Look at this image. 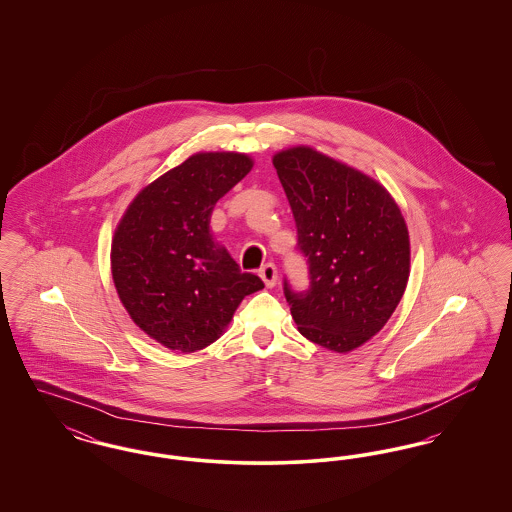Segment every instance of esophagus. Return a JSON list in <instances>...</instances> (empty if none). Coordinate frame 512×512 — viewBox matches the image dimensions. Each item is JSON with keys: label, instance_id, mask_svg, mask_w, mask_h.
<instances>
[{"label": "esophagus", "instance_id": "34e87169", "mask_svg": "<svg viewBox=\"0 0 512 512\" xmlns=\"http://www.w3.org/2000/svg\"><path fill=\"white\" fill-rule=\"evenodd\" d=\"M259 276L263 278V282H265L267 288H272V286L276 284V280H278V270H276V267H274L272 263H267L265 267L259 270Z\"/></svg>", "mask_w": 512, "mask_h": 512}]
</instances>
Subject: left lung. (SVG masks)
I'll list each match as a JSON object with an SVG mask.
<instances>
[{"label":"left lung","mask_w":512,"mask_h":512,"mask_svg":"<svg viewBox=\"0 0 512 512\" xmlns=\"http://www.w3.org/2000/svg\"><path fill=\"white\" fill-rule=\"evenodd\" d=\"M311 288L284 284L297 330L328 351L349 353L374 338L399 305L411 274L409 228L372 176L315 147L274 153Z\"/></svg>","instance_id":"left-lung-1"}]
</instances>
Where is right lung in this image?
Instances as JSON below:
<instances>
[{"label":"right lung","instance_id":"1","mask_svg":"<svg viewBox=\"0 0 512 512\" xmlns=\"http://www.w3.org/2000/svg\"><path fill=\"white\" fill-rule=\"evenodd\" d=\"M251 169L247 153H194L142 188L115 228L111 274L122 307L172 351L219 340L245 295L265 288L209 228L217 201Z\"/></svg>","mask_w":512,"mask_h":512}]
</instances>
